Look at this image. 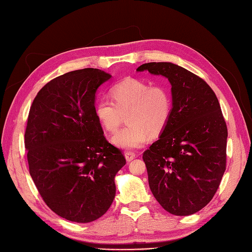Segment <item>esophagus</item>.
Returning a JSON list of instances; mask_svg holds the SVG:
<instances>
[{"mask_svg":"<svg viewBox=\"0 0 252 252\" xmlns=\"http://www.w3.org/2000/svg\"><path fill=\"white\" fill-rule=\"evenodd\" d=\"M134 158H135V154H134V152H131V151L125 152V158L127 159V162L132 161V159H133Z\"/></svg>","mask_w":252,"mask_h":252,"instance_id":"obj_1","label":"esophagus"}]
</instances>
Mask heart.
<instances>
[{"mask_svg": "<svg viewBox=\"0 0 252 252\" xmlns=\"http://www.w3.org/2000/svg\"><path fill=\"white\" fill-rule=\"evenodd\" d=\"M113 102L100 100L95 105L97 120L106 130L116 132L127 113V126L112 138L123 149H136L146 143L148 134L157 136L168 123L171 98L163 86H150L139 79L128 78L111 88Z\"/></svg>", "mask_w": 252, "mask_h": 252, "instance_id": "heart-1", "label": "heart"}]
</instances>
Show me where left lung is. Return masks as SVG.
Listing matches in <instances>:
<instances>
[{
  "label": "left lung",
  "instance_id": "8db88e82",
  "mask_svg": "<svg viewBox=\"0 0 252 252\" xmlns=\"http://www.w3.org/2000/svg\"><path fill=\"white\" fill-rule=\"evenodd\" d=\"M136 71L162 75L171 85L168 123L143 154L150 190L171 215H193L211 201L226 169L228 132L218 97L204 80L170 62Z\"/></svg>",
  "mask_w": 252,
  "mask_h": 252
}]
</instances>
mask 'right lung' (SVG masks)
<instances>
[{"instance_id":"1","label":"right lung","mask_w":252,"mask_h":252,"mask_svg":"<svg viewBox=\"0 0 252 252\" xmlns=\"http://www.w3.org/2000/svg\"><path fill=\"white\" fill-rule=\"evenodd\" d=\"M110 79L95 68L67 72L47 83L30 107L29 173L48 207L71 222L105 215L116 196L114 178L126 164L95 114L97 89Z\"/></svg>"}]
</instances>
